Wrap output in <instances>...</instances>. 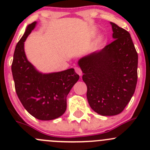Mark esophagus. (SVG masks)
Segmentation results:
<instances>
[{
    "instance_id": "34e87169",
    "label": "esophagus",
    "mask_w": 150,
    "mask_h": 150,
    "mask_svg": "<svg viewBox=\"0 0 150 150\" xmlns=\"http://www.w3.org/2000/svg\"><path fill=\"white\" fill-rule=\"evenodd\" d=\"M75 72H76V73H78L80 76H81V75H82L83 72H82V70L81 69V68L78 67H75Z\"/></svg>"
}]
</instances>
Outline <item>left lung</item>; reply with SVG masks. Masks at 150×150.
Returning <instances> with one entry per match:
<instances>
[{"instance_id": "8db88e82", "label": "left lung", "mask_w": 150, "mask_h": 150, "mask_svg": "<svg viewBox=\"0 0 150 150\" xmlns=\"http://www.w3.org/2000/svg\"><path fill=\"white\" fill-rule=\"evenodd\" d=\"M113 42L80 59L91 108L103 116L120 114L135 91L138 54L131 35L110 22Z\"/></svg>"}]
</instances>
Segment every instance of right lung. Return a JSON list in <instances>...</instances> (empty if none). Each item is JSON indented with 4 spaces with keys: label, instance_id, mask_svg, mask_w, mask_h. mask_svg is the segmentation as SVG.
Listing matches in <instances>:
<instances>
[{
    "label": "right lung",
    "instance_id": "obj_1",
    "mask_svg": "<svg viewBox=\"0 0 150 150\" xmlns=\"http://www.w3.org/2000/svg\"><path fill=\"white\" fill-rule=\"evenodd\" d=\"M36 25H28L16 44L11 71L16 94L25 110L38 120H51L65 112L67 96L80 77L73 68L43 73L29 62L25 42Z\"/></svg>",
    "mask_w": 150,
    "mask_h": 150
}]
</instances>
